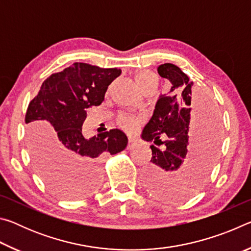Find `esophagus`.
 Instances as JSON below:
<instances>
[{
	"mask_svg": "<svg viewBox=\"0 0 251 251\" xmlns=\"http://www.w3.org/2000/svg\"><path fill=\"white\" fill-rule=\"evenodd\" d=\"M136 145H137V142H136L134 138L130 137L128 139V146H127V148H128V150H131V148H134Z\"/></svg>",
	"mask_w": 251,
	"mask_h": 251,
	"instance_id": "34e87169",
	"label": "esophagus"
}]
</instances>
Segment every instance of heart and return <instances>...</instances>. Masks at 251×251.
<instances>
[{"instance_id":"obj_1","label":"heart","mask_w":251,"mask_h":251,"mask_svg":"<svg viewBox=\"0 0 251 251\" xmlns=\"http://www.w3.org/2000/svg\"><path fill=\"white\" fill-rule=\"evenodd\" d=\"M135 79L143 92L148 87L156 86L157 82H158L156 74L150 70L138 71L135 75ZM118 123H120L121 127H123L125 130L134 131L136 128H137L138 125L141 124V120L134 116L121 115L120 118H118Z\"/></svg>"}]
</instances>
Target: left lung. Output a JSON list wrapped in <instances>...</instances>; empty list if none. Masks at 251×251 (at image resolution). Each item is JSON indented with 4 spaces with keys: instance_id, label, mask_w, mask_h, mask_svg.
<instances>
[{
    "instance_id": "8db88e82",
    "label": "left lung",
    "mask_w": 251,
    "mask_h": 251,
    "mask_svg": "<svg viewBox=\"0 0 251 251\" xmlns=\"http://www.w3.org/2000/svg\"><path fill=\"white\" fill-rule=\"evenodd\" d=\"M157 71L172 87L168 94L159 96L154 114L143 129L144 141L155 144L151 146L152 157L144 171V182L155 196L182 201L201 188L217 156L218 113L210 101L194 100L193 82L179 67L165 63ZM193 119L197 126L190 134Z\"/></svg>"
}]
</instances>
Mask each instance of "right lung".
<instances>
[{
    "mask_svg": "<svg viewBox=\"0 0 251 251\" xmlns=\"http://www.w3.org/2000/svg\"><path fill=\"white\" fill-rule=\"evenodd\" d=\"M118 69L74 63L46 78L25 115L28 148L37 173L63 198L91 194L100 180L101 161L124 151L128 139L110 129L90 139L83 136L86 108L103 103Z\"/></svg>",
    "mask_w": 251,
    "mask_h": 251,
    "instance_id": "right-lung-1",
    "label": "right lung"
}]
</instances>
